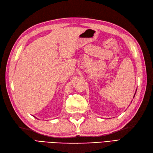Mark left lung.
<instances>
[{"label": "left lung", "instance_id": "8db88e82", "mask_svg": "<svg viewBox=\"0 0 153 153\" xmlns=\"http://www.w3.org/2000/svg\"><path fill=\"white\" fill-rule=\"evenodd\" d=\"M135 95H134V97H135Z\"/></svg>", "mask_w": 153, "mask_h": 153}]
</instances>
